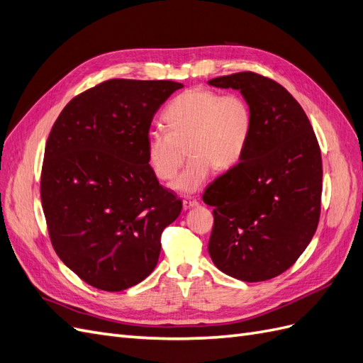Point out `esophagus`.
<instances>
[{
  "label": "esophagus",
  "instance_id": "obj_1",
  "mask_svg": "<svg viewBox=\"0 0 363 363\" xmlns=\"http://www.w3.org/2000/svg\"><path fill=\"white\" fill-rule=\"evenodd\" d=\"M195 206H199V201H196L195 199H184L183 200V208H184V211H188V208H192Z\"/></svg>",
  "mask_w": 363,
  "mask_h": 363
}]
</instances>
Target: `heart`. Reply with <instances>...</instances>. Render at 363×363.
I'll use <instances>...</instances> for the list:
<instances>
[{
	"label": "heart",
	"mask_w": 363,
	"mask_h": 363,
	"mask_svg": "<svg viewBox=\"0 0 363 363\" xmlns=\"http://www.w3.org/2000/svg\"><path fill=\"white\" fill-rule=\"evenodd\" d=\"M167 130L147 135V160L156 177H175L188 145L192 157L171 184L180 194L201 189L215 168L228 169L242 160L252 131V115L242 96L192 87L177 95L163 112Z\"/></svg>",
	"instance_id": "1"
}]
</instances>
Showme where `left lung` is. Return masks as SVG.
<instances>
[{"mask_svg":"<svg viewBox=\"0 0 363 363\" xmlns=\"http://www.w3.org/2000/svg\"><path fill=\"white\" fill-rule=\"evenodd\" d=\"M208 84L239 91L252 115L242 160L203 195L215 207L208 255L230 277L269 280L294 265L316 232L320 145L301 106L277 82L247 71Z\"/></svg>","mask_w":363,"mask_h":363,"instance_id":"obj_1","label":"left lung"}]
</instances>
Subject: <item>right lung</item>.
I'll list each match as a JSON object with an SVG mask.
<instances>
[{
	"label": "right lung",
	"instance_id": "obj_1",
	"mask_svg": "<svg viewBox=\"0 0 363 363\" xmlns=\"http://www.w3.org/2000/svg\"><path fill=\"white\" fill-rule=\"evenodd\" d=\"M182 87L107 80L72 98L51 128L40 179L51 244L96 289L118 292L147 279L163 228L182 212L145 152L152 116Z\"/></svg>",
	"mask_w": 363,
	"mask_h": 363
}]
</instances>
